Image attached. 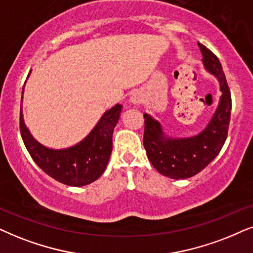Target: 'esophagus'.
I'll return each mask as SVG.
<instances>
[{"label": "esophagus", "instance_id": "obj_1", "mask_svg": "<svg viewBox=\"0 0 253 253\" xmlns=\"http://www.w3.org/2000/svg\"><path fill=\"white\" fill-rule=\"evenodd\" d=\"M130 101H132L133 104L142 103V95L140 94L139 92H136V93H133L132 97H130Z\"/></svg>", "mask_w": 253, "mask_h": 253}]
</instances>
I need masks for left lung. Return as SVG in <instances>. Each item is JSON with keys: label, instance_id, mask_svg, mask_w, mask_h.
Instances as JSON below:
<instances>
[{"label": "left lung", "instance_id": "1", "mask_svg": "<svg viewBox=\"0 0 253 253\" xmlns=\"http://www.w3.org/2000/svg\"><path fill=\"white\" fill-rule=\"evenodd\" d=\"M202 52L204 69L215 76L219 83L222 95L211 119L202 132L189 137H171L166 135L161 124L145 113L143 146L150 164L160 174L183 180L203 170L224 145L228 136L231 94L219 60L207 46L198 43Z\"/></svg>", "mask_w": 253, "mask_h": 253}]
</instances>
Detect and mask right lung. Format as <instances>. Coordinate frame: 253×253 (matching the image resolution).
<instances>
[{"label": "right lung", "instance_id": "right-lung-1", "mask_svg": "<svg viewBox=\"0 0 253 253\" xmlns=\"http://www.w3.org/2000/svg\"><path fill=\"white\" fill-rule=\"evenodd\" d=\"M121 111L123 106L117 104L105 112L93 129L81 142L68 148L53 149L43 146L31 135L24 124L21 106V135L29 154L45 174L60 183L83 187L98 180L106 169L112 153L113 130Z\"/></svg>", "mask_w": 253, "mask_h": 253}]
</instances>
